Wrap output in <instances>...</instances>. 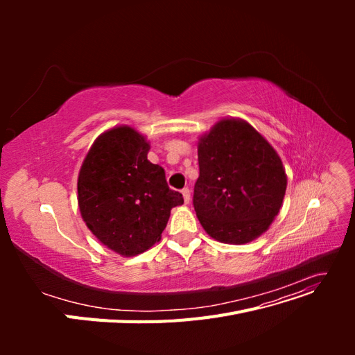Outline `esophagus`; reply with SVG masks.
Here are the masks:
<instances>
[{
	"label": "esophagus",
	"mask_w": 355,
	"mask_h": 355,
	"mask_svg": "<svg viewBox=\"0 0 355 355\" xmlns=\"http://www.w3.org/2000/svg\"><path fill=\"white\" fill-rule=\"evenodd\" d=\"M182 196H184V201L188 204L191 201V191H189V188L182 189Z\"/></svg>",
	"instance_id": "34e87169"
}]
</instances>
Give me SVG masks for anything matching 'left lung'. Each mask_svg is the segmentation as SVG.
<instances>
[{"instance_id": "left-lung-1", "label": "left lung", "mask_w": 355, "mask_h": 355, "mask_svg": "<svg viewBox=\"0 0 355 355\" xmlns=\"http://www.w3.org/2000/svg\"><path fill=\"white\" fill-rule=\"evenodd\" d=\"M197 218L211 239L245 244L282 209L287 176L270 142L241 118H222L198 139Z\"/></svg>"}]
</instances>
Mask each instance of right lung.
<instances>
[{
  "label": "right lung",
  "instance_id": "obj_1",
  "mask_svg": "<svg viewBox=\"0 0 355 355\" xmlns=\"http://www.w3.org/2000/svg\"><path fill=\"white\" fill-rule=\"evenodd\" d=\"M151 146L130 125L96 139L78 173L81 218L103 245L124 257L161 240L170 210L184 204L170 189L164 168L148 159Z\"/></svg>",
  "mask_w": 355,
  "mask_h": 355
}]
</instances>
